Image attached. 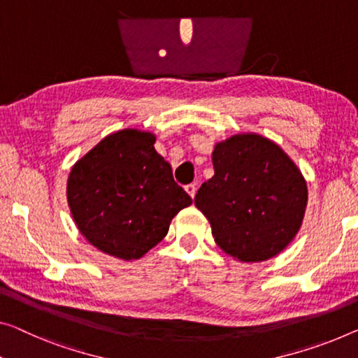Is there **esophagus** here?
I'll list each match as a JSON object with an SVG mask.
<instances>
[{
	"instance_id": "1",
	"label": "esophagus",
	"mask_w": 358,
	"mask_h": 358,
	"mask_svg": "<svg viewBox=\"0 0 358 358\" xmlns=\"http://www.w3.org/2000/svg\"><path fill=\"white\" fill-rule=\"evenodd\" d=\"M185 189H186V193H188L191 197H194L197 186H196V183H189V185H186V186H185Z\"/></svg>"
}]
</instances>
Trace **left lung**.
Wrapping results in <instances>:
<instances>
[{
  "label": "left lung",
  "mask_w": 358,
  "mask_h": 358,
  "mask_svg": "<svg viewBox=\"0 0 358 358\" xmlns=\"http://www.w3.org/2000/svg\"><path fill=\"white\" fill-rule=\"evenodd\" d=\"M213 177L194 204L210 222L215 243L241 262L280 254L301 228L307 185L301 170L273 141L234 135L212 152Z\"/></svg>",
  "instance_id": "obj_1"
}]
</instances>
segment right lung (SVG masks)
Here are the masks:
<instances>
[{"mask_svg":"<svg viewBox=\"0 0 358 358\" xmlns=\"http://www.w3.org/2000/svg\"><path fill=\"white\" fill-rule=\"evenodd\" d=\"M140 130L112 133L73 165L67 201L80 233L117 259H140L161 243L191 197Z\"/></svg>","mask_w":358,"mask_h":358,"instance_id":"right-lung-1","label":"right lung"}]
</instances>
